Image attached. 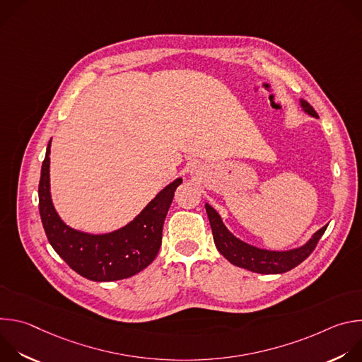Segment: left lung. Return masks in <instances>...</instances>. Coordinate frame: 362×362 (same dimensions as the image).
I'll list each match as a JSON object with an SVG mask.
<instances>
[{
  "instance_id": "obj_1",
  "label": "left lung",
  "mask_w": 362,
  "mask_h": 362,
  "mask_svg": "<svg viewBox=\"0 0 362 362\" xmlns=\"http://www.w3.org/2000/svg\"><path fill=\"white\" fill-rule=\"evenodd\" d=\"M300 106L308 115L318 117L314 107L305 100H300ZM204 208H206V212H208V218H209L212 233H214V240L218 250L230 264L256 274H267V275L284 274L293 269L314 252L321 236L327 230V226L321 228L303 246L292 250H284V252L267 250V249L255 247L235 238L226 229L221 216L211 204L206 203Z\"/></svg>"
}]
</instances>
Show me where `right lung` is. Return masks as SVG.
<instances>
[{
  "label": "right lung",
  "instance_id": "right-lung-1",
  "mask_svg": "<svg viewBox=\"0 0 362 362\" xmlns=\"http://www.w3.org/2000/svg\"><path fill=\"white\" fill-rule=\"evenodd\" d=\"M49 144L51 140L38 185L40 216L49 245L73 271L95 282L126 279L148 267L160 249L163 223L182 179L166 186L124 228L106 235L84 233L67 226L51 202Z\"/></svg>",
  "mask_w": 362,
  "mask_h": 362
}]
</instances>
